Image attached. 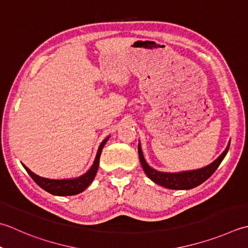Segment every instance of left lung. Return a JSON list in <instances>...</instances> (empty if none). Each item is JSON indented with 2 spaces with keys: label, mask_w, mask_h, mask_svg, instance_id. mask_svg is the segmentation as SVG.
<instances>
[{
  "label": "left lung",
  "mask_w": 248,
  "mask_h": 248,
  "mask_svg": "<svg viewBox=\"0 0 248 248\" xmlns=\"http://www.w3.org/2000/svg\"><path fill=\"white\" fill-rule=\"evenodd\" d=\"M229 146L230 142L228 143L224 153H222L216 160H214L211 164H208V166L204 168L174 173L157 171L156 169L150 167L144 158L142 146H140V142L138 150L140 161V164H142L144 172L147 175V177L152 179L154 183H156L157 185H160L164 188L174 189V190H188V189H192L199 185H201L202 183H204L207 178H210L212 176V174L216 171L222 160L226 157L228 150H229Z\"/></svg>",
  "instance_id": "left-lung-1"
}]
</instances>
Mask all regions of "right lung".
Here are the masks:
<instances>
[{"mask_svg":"<svg viewBox=\"0 0 248 248\" xmlns=\"http://www.w3.org/2000/svg\"><path fill=\"white\" fill-rule=\"evenodd\" d=\"M108 139H109V135L102 140V143L100 144V146L98 148V152H96L94 161L92 163V166L90 167L88 171L78 177L63 178V179H52V178L42 177L40 175H37V174L33 173L31 170L24 166L23 163L21 164L23 166V168L26 169V171L29 173V175L33 178V181L35 182L41 188H43L44 190L51 193V195L60 196V197L78 195V193L84 191L94 179L96 172H98L102 149H103L104 145L106 144V142H108Z\"/></svg>","mask_w":248,"mask_h":248,"instance_id":"add662e5","label":"right lung"}]
</instances>
